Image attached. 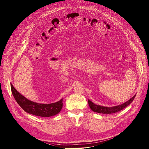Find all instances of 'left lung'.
I'll return each instance as SVG.
<instances>
[{"label": "left lung", "mask_w": 149, "mask_h": 149, "mask_svg": "<svg viewBox=\"0 0 149 149\" xmlns=\"http://www.w3.org/2000/svg\"><path fill=\"white\" fill-rule=\"evenodd\" d=\"M136 95H135L134 97H132L131 98H130L128 101H126L124 104H122L121 105L113 107H103L101 105H97L94 104L93 102H92L89 100H88V104L89 105L90 109L94 112H97L100 113H103V114H112L118 112H119L123 109H124L126 107L129 105L134 100L135 97Z\"/></svg>", "instance_id": "left-lung-1"}]
</instances>
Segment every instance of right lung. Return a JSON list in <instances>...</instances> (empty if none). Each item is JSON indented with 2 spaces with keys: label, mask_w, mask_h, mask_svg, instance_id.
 <instances>
[{
  "label": "right lung",
  "mask_w": 149,
  "mask_h": 149,
  "mask_svg": "<svg viewBox=\"0 0 149 149\" xmlns=\"http://www.w3.org/2000/svg\"><path fill=\"white\" fill-rule=\"evenodd\" d=\"M13 95L19 105L27 113L40 117H51L58 114L63 107V99L52 104H38L29 100L15 89L12 84Z\"/></svg>",
  "instance_id": "right-lung-1"
}]
</instances>
